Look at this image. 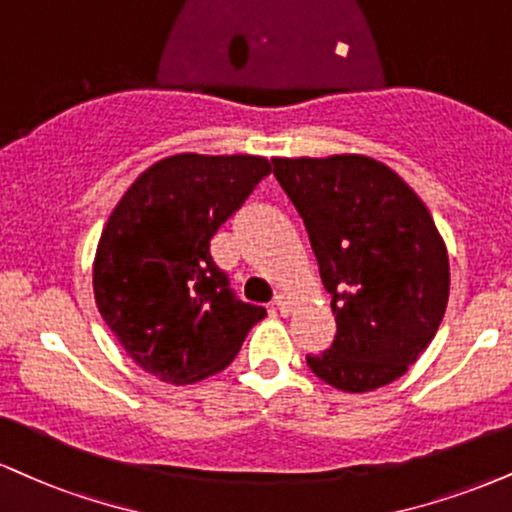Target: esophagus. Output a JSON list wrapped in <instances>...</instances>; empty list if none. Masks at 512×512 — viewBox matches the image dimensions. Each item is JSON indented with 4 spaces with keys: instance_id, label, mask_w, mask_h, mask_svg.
<instances>
[{
    "instance_id": "obj_1",
    "label": "esophagus",
    "mask_w": 512,
    "mask_h": 512,
    "mask_svg": "<svg viewBox=\"0 0 512 512\" xmlns=\"http://www.w3.org/2000/svg\"><path fill=\"white\" fill-rule=\"evenodd\" d=\"M274 305L279 307V312H283V315H286V312H291V298H288L286 293H276Z\"/></svg>"
}]
</instances>
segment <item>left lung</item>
Returning <instances> with one entry per match:
<instances>
[{
  "label": "left lung",
  "instance_id": "1",
  "mask_svg": "<svg viewBox=\"0 0 512 512\" xmlns=\"http://www.w3.org/2000/svg\"><path fill=\"white\" fill-rule=\"evenodd\" d=\"M272 164L305 221L336 315L334 343L307 365L338 391L391 384L432 343L448 305V252L432 214L372 157Z\"/></svg>",
  "mask_w": 512,
  "mask_h": 512
}]
</instances>
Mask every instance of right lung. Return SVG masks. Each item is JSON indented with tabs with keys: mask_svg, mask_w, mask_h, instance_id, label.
I'll use <instances>...</instances> for the list:
<instances>
[{
	"mask_svg": "<svg viewBox=\"0 0 512 512\" xmlns=\"http://www.w3.org/2000/svg\"><path fill=\"white\" fill-rule=\"evenodd\" d=\"M272 164L264 157L174 155L143 171L97 245L95 303L128 357L166 384L229 367L267 310L243 303L209 240Z\"/></svg>",
	"mask_w": 512,
	"mask_h": 512,
	"instance_id": "obj_1",
	"label": "right lung"
}]
</instances>
